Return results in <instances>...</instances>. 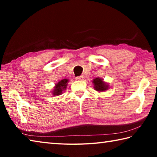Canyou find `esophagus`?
<instances>
[{"label": "esophagus", "mask_w": 157, "mask_h": 157, "mask_svg": "<svg viewBox=\"0 0 157 157\" xmlns=\"http://www.w3.org/2000/svg\"><path fill=\"white\" fill-rule=\"evenodd\" d=\"M84 78V75H80V76H78V77H76L75 79H77V80H83Z\"/></svg>", "instance_id": "34e87169"}]
</instances>
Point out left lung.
Masks as SVG:
<instances>
[{
	"mask_svg": "<svg viewBox=\"0 0 157 157\" xmlns=\"http://www.w3.org/2000/svg\"><path fill=\"white\" fill-rule=\"evenodd\" d=\"M93 83L94 84V88L98 91H104L105 90L108 89V84H107L105 82H103V80L101 78H95L93 81Z\"/></svg>",
	"mask_w": 157,
	"mask_h": 157,
	"instance_id": "8db88e82",
	"label": "left lung"
}]
</instances>
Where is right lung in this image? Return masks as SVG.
Here are the masks:
<instances>
[{
    "label": "right lung",
    "mask_w": 157,
    "mask_h": 157,
    "mask_svg": "<svg viewBox=\"0 0 157 157\" xmlns=\"http://www.w3.org/2000/svg\"><path fill=\"white\" fill-rule=\"evenodd\" d=\"M68 82V79H62V80L59 81L57 84H55L56 86L55 87V90H53V95H61L62 94L63 91H64L66 89V86H67V82Z\"/></svg>",
    "instance_id": "right-lung-1"
}]
</instances>
